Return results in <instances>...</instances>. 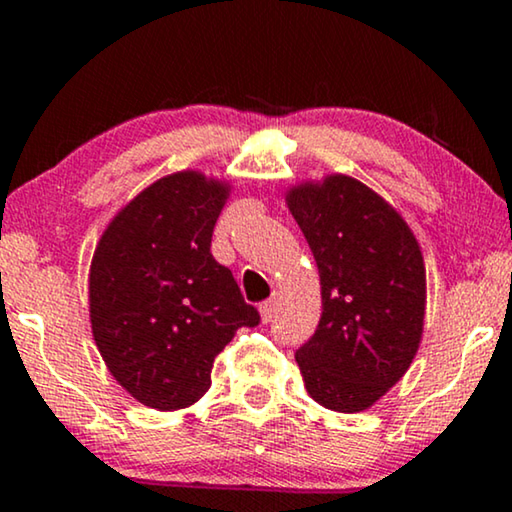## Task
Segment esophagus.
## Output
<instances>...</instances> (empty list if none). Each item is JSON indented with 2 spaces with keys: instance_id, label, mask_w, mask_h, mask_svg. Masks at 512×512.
Segmentation results:
<instances>
[{
  "instance_id": "1",
  "label": "esophagus",
  "mask_w": 512,
  "mask_h": 512,
  "mask_svg": "<svg viewBox=\"0 0 512 512\" xmlns=\"http://www.w3.org/2000/svg\"><path fill=\"white\" fill-rule=\"evenodd\" d=\"M258 312H261L263 324H268V321H272V317H275V312H277V298L265 300V303H261V307H258Z\"/></svg>"
}]
</instances>
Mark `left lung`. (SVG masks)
I'll list each match as a JSON object with an SVG mask.
<instances>
[{
  "label": "left lung",
  "mask_w": 512,
  "mask_h": 512,
  "mask_svg": "<svg viewBox=\"0 0 512 512\" xmlns=\"http://www.w3.org/2000/svg\"><path fill=\"white\" fill-rule=\"evenodd\" d=\"M321 282L317 331L296 352L307 394L335 412L375 405L405 375L424 333L417 237L373 188L328 174L286 191Z\"/></svg>",
  "instance_id": "left-lung-1"
}]
</instances>
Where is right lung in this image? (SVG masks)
<instances>
[{
	"mask_svg": "<svg viewBox=\"0 0 512 512\" xmlns=\"http://www.w3.org/2000/svg\"><path fill=\"white\" fill-rule=\"evenodd\" d=\"M228 181L184 170L153 181L104 228L88 275L90 326L114 380L153 410H181L212 384L216 354L261 317L244 303L212 233Z\"/></svg>",
	"mask_w": 512,
	"mask_h": 512,
	"instance_id": "add662e5",
	"label": "right lung"
}]
</instances>
